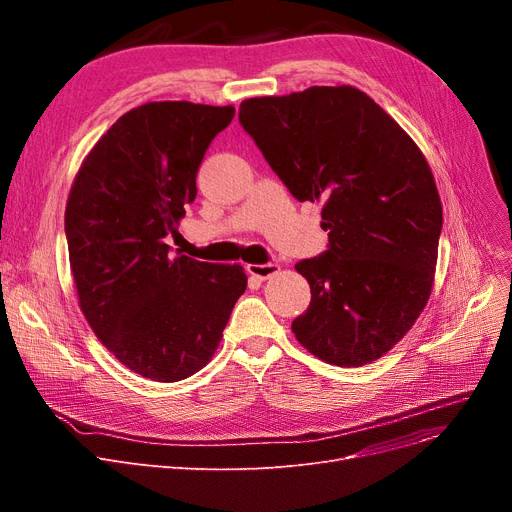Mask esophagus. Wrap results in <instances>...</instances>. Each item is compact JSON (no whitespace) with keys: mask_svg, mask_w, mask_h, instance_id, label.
Listing matches in <instances>:
<instances>
[{"mask_svg":"<svg viewBox=\"0 0 512 512\" xmlns=\"http://www.w3.org/2000/svg\"><path fill=\"white\" fill-rule=\"evenodd\" d=\"M247 272L257 280H267V278H272L280 272V265L278 263H261V265L259 263H249Z\"/></svg>","mask_w":512,"mask_h":512,"instance_id":"obj_1","label":"esophagus"}]
</instances>
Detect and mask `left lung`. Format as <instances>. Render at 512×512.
I'll return each mask as SVG.
<instances>
[{"instance_id": "left-lung-1", "label": "left lung", "mask_w": 512, "mask_h": 512, "mask_svg": "<svg viewBox=\"0 0 512 512\" xmlns=\"http://www.w3.org/2000/svg\"><path fill=\"white\" fill-rule=\"evenodd\" d=\"M238 118L294 197L324 203L330 249L294 265L311 286L294 336L330 365L380 359L434 286L442 203L425 155L351 85L251 97Z\"/></svg>"}]
</instances>
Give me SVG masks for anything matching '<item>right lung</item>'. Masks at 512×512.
Masks as SVG:
<instances>
[{
    "label": "right lung",
    "instance_id": "obj_1",
    "mask_svg": "<svg viewBox=\"0 0 512 512\" xmlns=\"http://www.w3.org/2000/svg\"><path fill=\"white\" fill-rule=\"evenodd\" d=\"M232 105L149 101L112 124L80 164L66 203L78 307L122 365L153 382L203 369L247 274L234 263L170 255L197 170Z\"/></svg>",
    "mask_w": 512,
    "mask_h": 512
}]
</instances>
